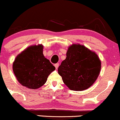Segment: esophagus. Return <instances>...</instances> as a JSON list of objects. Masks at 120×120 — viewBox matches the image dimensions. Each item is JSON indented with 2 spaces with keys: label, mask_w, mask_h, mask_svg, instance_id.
<instances>
[{
  "label": "esophagus",
  "mask_w": 120,
  "mask_h": 120,
  "mask_svg": "<svg viewBox=\"0 0 120 120\" xmlns=\"http://www.w3.org/2000/svg\"><path fill=\"white\" fill-rule=\"evenodd\" d=\"M55 68H56V69H57V68H58L59 67V64H58V63H57V64H55Z\"/></svg>",
  "instance_id": "esophagus-1"
}]
</instances>
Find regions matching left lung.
Here are the masks:
<instances>
[{"label": "left lung", "mask_w": 120, "mask_h": 120, "mask_svg": "<svg viewBox=\"0 0 120 120\" xmlns=\"http://www.w3.org/2000/svg\"><path fill=\"white\" fill-rule=\"evenodd\" d=\"M67 57L58 68L63 82L71 90L83 91L95 82L101 69V61L94 51L80 44H72Z\"/></svg>", "instance_id": "obj_1"}]
</instances>
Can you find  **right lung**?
Returning <instances> with one entry per match:
<instances>
[{
    "label": "right lung",
    "instance_id": "add662e5",
    "mask_svg": "<svg viewBox=\"0 0 120 120\" xmlns=\"http://www.w3.org/2000/svg\"><path fill=\"white\" fill-rule=\"evenodd\" d=\"M42 45H33L19 53L13 63V71L21 85L31 89L41 87L55 67L43 53Z\"/></svg>",
    "mask_w": 120,
    "mask_h": 120
}]
</instances>
